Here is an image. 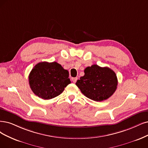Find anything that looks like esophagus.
<instances>
[{
  "label": "esophagus",
  "instance_id": "34e87169",
  "mask_svg": "<svg viewBox=\"0 0 148 148\" xmlns=\"http://www.w3.org/2000/svg\"><path fill=\"white\" fill-rule=\"evenodd\" d=\"M77 79H78L77 77H73V78H72V80H73V82L74 83H75L76 82H77Z\"/></svg>",
  "mask_w": 148,
  "mask_h": 148
}]
</instances>
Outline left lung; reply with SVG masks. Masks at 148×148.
Returning <instances> with one entry per match:
<instances>
[{
	"mask_svg": "<svg viewBox=\"0 0 148 148\" xmlns=\"http://www.w3.org/2000/svg\"><path fill=\"white\" fill-rule=\"evenodd\" d=\"M84 73L85 75L75 85L89 99L95 101H104L116 91L118 79L115 73L110 68L93 64L86 68Z\"/></svg>",
	"mask_w": 148,
	"mask_h": 148,
	"instance_id": "8db88e82",
	"label": "left lung"
}]
</instances>
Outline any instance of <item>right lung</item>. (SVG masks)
<instances>
[{"mask_svg": "<svg viewBox=\"0 0 148 148\" xmlns=\"http://www.w3.org/2000/svg\"><path fill=\"white\" fill-rule=\"evenodd\" d=\"M29 82L32 91L42 99L57 97L71 84L68 71L56 62L36 64L29 74Z\"/></svg>", "mask_w": 148, "mask_h": 148, "instance_id": "add662e5", "label": "right lung"}]
</instances>
